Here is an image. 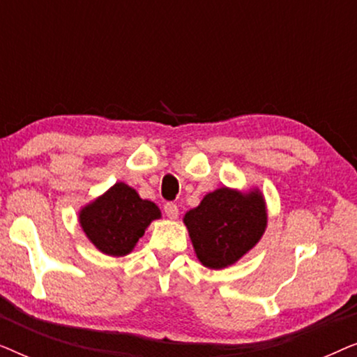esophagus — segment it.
Listing matches in <instances>:
<instances>
[{
  "instance_id": "34e87169",
  "label": "esophagus",
  "mask_w": 357,
  "mask_h": 357,
  "mask_svg": "<svg viewBox=\"0 0 357 357\" xmlns=\"http://www.w3.org/2000/svg\"><path fill=\"white\" fill-rule=\"evenodd\" d=\"M164 211H165V214H167L169 219H177V216H178V206L175 203H165Z\"/></svg>"
}]
</instances>
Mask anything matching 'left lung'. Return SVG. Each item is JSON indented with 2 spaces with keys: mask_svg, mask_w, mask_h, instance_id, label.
Returning a JSON list of instances; mask_svg holds the SVG:
<instances>
[{
  "mask_svg": "<svg viewBox=\"0 0 357 357\" xmlns=\"http://www.w3.org/2000/svg\"><path fill=\"white\" fill-rule=\"evenodd\" d=\"M185 226L198 260L211 270H221L255 247L266 227L261 193H241L218 188L185 214Z\"/></svg>",
  "mask_w": 357,
  "mask_h": 357,
  "instance_id": "8db88e82",
  "label": "left lung"
}]
</instances>
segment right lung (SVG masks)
I'll use <instances>...</instances> for the list:
<instances>
[{"instance_id":"right-lung-1","label":"right lung","mask_w":357,"mask_h":357,"mask_svg":"<svg viewBox=\"0 0 357 357\" xmlns=\"http://www.w3.org/2000/svg\"><path fill=\"white\" fill-rule=\"evenodd\" d=\"M159 218L160 211L153 202L141 199L136 190L121 182L79 213L81 227L89 241L112 257L133 250L151 221Z\"/></svg>"}]
</instances>
